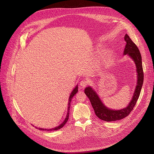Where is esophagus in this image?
<instances>
[{
  "label": "esophagus",
  "mask_w": 154,
  "mask_h": 154,
  "mask_svg": "<svg viewBox=\"0 0 154 154\" xmlns=\"http://www.w3.org/2000/svg\"><path fill=\"white\" fill-rule=\"evenodd\" d=\"M88 84V82L86 79L82 80L81 82H80V86L82 87H85Z\"/></svg>",
  "instance_id": "1"
}]
</instances>
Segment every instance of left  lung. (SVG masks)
I'll list each match as a JSON object with an SVG mask.
<instances>
[{
  "label": "left lung",
  "instance_id": "obj_1",
  "mask_svg": "<svg viewBox=\"0 0 154 154\" xmlns=\"http://www.w3.org/2000/svg\"><path fill=\"white\" fill-rule=\"evenodd\" d=\"M125 40L126 42V45L124 51V54H128L134 60L137 72V83L136 90L129 105L126 108L121 110L116 111L109 109L102 103L96 92L92 90L91 87H88L85 89V94L89 98L97 116L100 119L107 122L122 119L131 113L139 97L143 81H144V72H143L142 57L140 51L136 45L132 42L127 34L125 36Z\"/></svg>",
  "mask_w": 154,
  "mask_h": 154
}]
</instances>
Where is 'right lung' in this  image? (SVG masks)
Returning <instances> with one entry per match:
<instances>
[{
    "mask_svg": "<svg viewBox=\"0 0 154 154\" xmlns=\"http://www.w3.org/2000/svg\"><path fill=\"white\" fill-rule=\"evenodd\" d=\"M78 91V86H77L72 91V92L70 95V97H69V104H68V112H67V115L66 116V118L65 119V120L64 121V122H63L62 124H61L60 126H57V127H56L54 128H52V129H42V128H38V129H40V130H45V131H56V130H59L60 129L62 128L64 125L67 122V121H68L69 119V109H70V102L72 101V99L73 97L77 93Z\"/></svg>",
    "mask_w": 154,
    "mask_h": 154,
    "instance_id": "add662e5",
    "label": "right lung"
}]
</instances>
